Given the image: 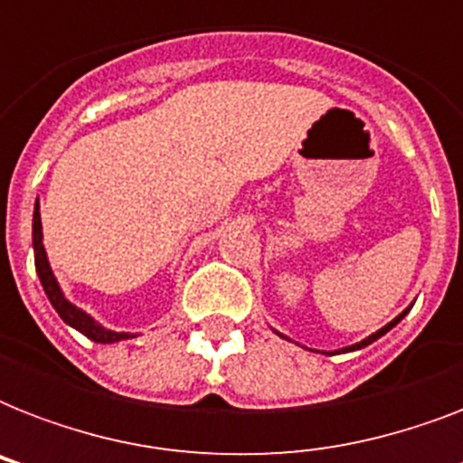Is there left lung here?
<instances>
[{"mask_svg":"<svg viewBox=\"0 0 463 463\" xmlns=\"http://www.w3.org/2000/svg\"><path fill=\"white\" fill-rule=\"evenodd\" d=\"M411 307H413V305H409V307L403 309L402 315H399V317H394V319H392V322H389L387 326H382L380 331H374V334H370V336H367V338H363V341H358V344H353V345H345V348H341V351H334V353H351V351H360V348H365V345H370V344H373V341H377V338H380V336H384V334H387L389 329H394L396 324L402 322L403 317L409 315V312H411ZM276 334H279V331H276ZM279 336H281V338H288V336H283V334H279ZM288 341H290V338H288ZM324 353H326V355H334V353H329V351H324Z\"/></svg>","mask_w":463,"mask_h":463,"instance_id":"8db88e82","label":"left lung"}]
</instances>
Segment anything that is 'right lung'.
<instances>
[{
	"label": "right lung",
	"mask_w": 463,
	"mask_h": 463,
	"mask_svg": "<svg viewBox=\"0 0 463 463\" xmlns=\"http://www.w3.org/2000/svg\"><path fill=\"white\" fill-rule=\"evenodd\" d=\"M33 254H35V271H38V279L45 288L47 300L52 303V307L57 309V315L64 319V324L74 326L76 331H81L83 336H89L90 341L96 344H118V341H125V338H134L137 334H129V331H112L105 329L103 324L96 322L89 312H83L81 307H76L74 303H69L64 293H61L60 283L54 279L52 267L47 261L45 245H43V223H40V203L35 202V209H33Z\"/></svg>",
	"instance_id": "add662e5"
}]
</instances>
